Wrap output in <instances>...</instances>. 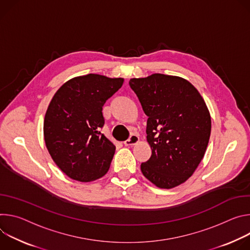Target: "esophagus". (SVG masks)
Listing matches in <instances>:
<instances>
[{"label":"esophagus","instance_id":"esophagus-1","mask_svg":"<svg viewBox=\"0 0 250 250\" xmlns=\"http://www.w3.org/2000/svg\"><path fill=\"white\" fill-rule=\"evenodd\" d=\"M138 142H139V137H138L135 134H133V135L130 136V138H129L128 140H126L124 142V144H125V146H133V145L137 144Z\"/></svg>","mask_w":250,"mask_h":250}]
</instances>
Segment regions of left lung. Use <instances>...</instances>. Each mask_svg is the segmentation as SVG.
<instances>
[{"label":"left lung","instance_id":"1","mask_svg":"<svg viewBox=\"0 0 250 250\" xmlns=\"http://www.w3.org/2000/svg\"><path fill=\"white\" fill-rule=\"evenodd\" d=\"M129 84L148 116L152 155L141 164L143 175L161 188L185 183L203 160L209 140L211 120L204 98L179 76L154 73L132 78Z\"/></svg>","mask_w":250,"mask_h":250}]
</instances>
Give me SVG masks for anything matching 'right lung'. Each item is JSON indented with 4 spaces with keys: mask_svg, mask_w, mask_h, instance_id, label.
Listing matches in <instances>:
<instances>
[{
    "mask_svg": "<svg viewBox=\"0 0 250 250\" xmlns=\"http://www.w3.org/2000/svg\"><path fill=\"white\" fill-rule=\"evenodd\" d=\"M123 82L90 73L71 78L53 95L44 116V142L70 179L87 183L108 172L116 147L100 132L102 107Z\"/></svg>",
    "mask_w": 250,
    "mask_h": 250,
    "instance_id": "right-lung-1",
    "label": "right lung"
}]
</instances>
